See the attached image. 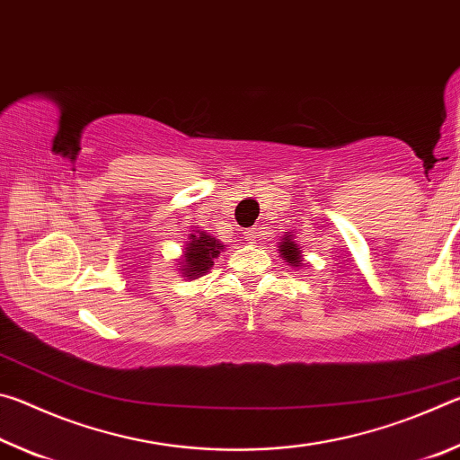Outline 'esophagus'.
<instances>
[{
	"label": "esophagus",
	"instance_id": "obj_1",
	"mask_svg": "<svg viewBox=\"0 0 460 460\" xmlns=\"http://www.w3.org/2000/svg\"><path fill=\"white\" fill-rule=\"evenodd\" d=\"M243 239H245V243H255V241L260 239V229L243 231Z\"/></svg>",
	"mask_w": 460,
	"mask_h": 460
}]
</instances>
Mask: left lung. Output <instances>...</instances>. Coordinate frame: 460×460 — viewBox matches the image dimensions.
Instances as JSON below:
<instances>
[{"label": "left lung", "mask_w": 460, "mask_h": 460, "mask_svg": "<svg viewBox=\"0 0 460 460\" xmlns=\"http://www.w3.org/2000/svg\"><path fill=\"white\" fill-rule=\"evenodd\" d=\"M278 253L282 255V258L288 261V266H292V268H302L305 266V258H302V249H300V245L296 243V237H294V231H290L288 233L286 231V235L279 239V243H278Z\"/></svg>", "instance_id": "left-lung-1"}]
</instances>
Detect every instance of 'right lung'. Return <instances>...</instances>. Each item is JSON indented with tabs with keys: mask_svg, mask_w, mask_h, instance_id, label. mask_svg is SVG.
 Here are the masks:
<instances>
[{
	"mask_svg": "<svg viewBox=\"0 0 460 460\" xmlns=\"http://www.w3.org/2000/svg\"><path fill=\"white\" fill-rule=\"evenodd\" d=\"M225 245L219 239L208 235L200 227L189 233V241L184 243L182 258L178 260V271L186 279H199L213 270L215 260L219 258Z\"/></svg>",
	"mask_w": 460,
	"mask_h": 460,
	"instance_id": "add662e5",
	"label": "right lung"
}]
</instances>
